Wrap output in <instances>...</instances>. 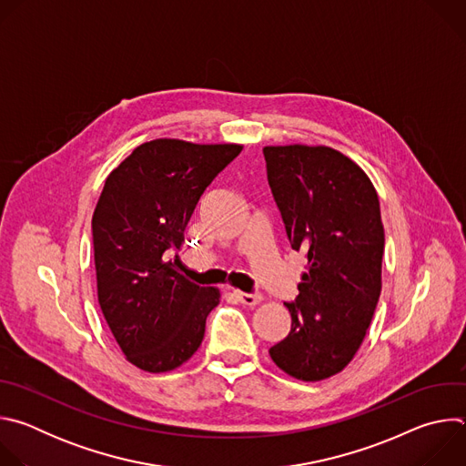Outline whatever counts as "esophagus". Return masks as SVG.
Listing matches in <instances>:
<instances>
[{"mask_svg":"<svg viewBox=\"0 0 466 466\" xmlns=\"http://www.w3.org/2000/svg\"><path fill=\"white\" fill-rule=\"evenodd\" d=\"M236 299L245 304V306H256L261 302V295L259 293H245V291H234Z\"/></svg>","mask_w":466,"mask_h":466,"instance_id":"obj_1","label":"esophagus"}]
</instances>
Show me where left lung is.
<instances>
[{"mask_svg":"<svg viewBox=\"0 0 466 466\" xmlns=\"http://www.w3.org/2000/svg\"><path fill=\"white\" fill-rule=\"evenodd\" d=\"M268 180L295 250L308 258L291 331L269 349L286 374L319 381L341 372L361 347L381 291L385 234L367 173L324 146L263 147Z\"/></svg>","mask_w":466,"mask_h":466,"instance_id":"1","label":"left lung"}]
</instances>
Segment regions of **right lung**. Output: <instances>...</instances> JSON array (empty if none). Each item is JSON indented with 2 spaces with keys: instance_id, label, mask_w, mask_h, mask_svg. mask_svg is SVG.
Returning a JSON list of instances; mask_svg holds the SVG:
<instances>
[{
  "instance_id": "1",
  "label": "right lung",
  "mask_w": 466,
  "mask_h": 466,
  "mask_svg": "<svg viewBox=\"0 0 466 466\" xmlns=\"http://www.w3.org/2000/svg\"><path fill=\"white\" fill-rule=\"evenodd\" d=\"M238 144L160 138L138 146L105 180L92 218L97 300L127 361L167 372L205 338L219 289L178 273L167 254L212 180L241 153Z\"/></svg>"
}]
</instances>
